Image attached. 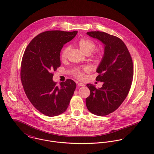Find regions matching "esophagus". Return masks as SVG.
Masks as SVG:
<instances>
[{
	"instance_id": "34e87169",
	"label": "esophagus",
	"mask_w": 154,
	"mask_h": 154,
	"mask_svg": "<svg viewBox=\"0 0 154 154\" xmlns=\"http://www.w3.org/2000/svg\"><path fill=\"white\" fill-rule=\"evenodd\" d=\"M78 86H79V87H85V85L84 84L81 83V82L78 83Z\"/></svg>"
}]
</instances>
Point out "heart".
<instances>
[{
	"label": "heart",
	"instance_id": "1",
	"mask_svg": "<svg viewBox=\"0 0 154 154\" xmlns=\"http://www.w3.org/2000/svg\"><path fill=\"white\" fill-rule=\"evenodd\" d=\"M78 45L85 54H90L95 48L96 45L93 40L88 38H82L78 42ZM70 50V46L69 45H66L63 48L60 53V58L62 60H63L66 59ZM103 55L104 52L102 50H97L94 53V58L96 60H99L102 59ZM88 71L89 68L87 66L84 67L82 69L78 68L75 72V75L79 79H83L84 77V72Z\"/></svg>",
	"mask_w": 154,
	"mask_h": 154
}]
</instances>
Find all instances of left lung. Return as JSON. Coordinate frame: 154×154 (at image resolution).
<instances>
[{
  "mask_svg": "<svg viewBox=\"0 0 154 154\" xmlns=\"http://www.w3.org/2000/svg\"><path fill=\"white\" fill-rule=\"evenodd\" d=\"M104 46V53L97 69L96 81L103 82L100 88L87 85L90 95L86 98L88 110L97 116H104L117 110L126 98L131 87L133 66L130 53L119 38L104 32L87 33Z\"/></svg>",
  "mask_w": 154,
  "mask_h": 154,
  "instance_id": "left-lung-1",
  "label": "left lung"
}]
</instances>
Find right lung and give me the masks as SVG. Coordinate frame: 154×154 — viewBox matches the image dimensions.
<instances>
[{"mask_svg":"<svg viewBox=\"0 0 154 154\" xmlns=\"http://www.w3.org/2000/svg\"><path fill=\"white\" fill-rule=\"evenodd\" d=\"M77 31H47L34 37L28 45L22 57L21 79L28 100L44 115L53 117L64 112L76 87L72 79L53 81L52 72L60 66L63 46L72 40Z\"/></svg>","mask_w":154,"mask_h":154,"instance_id":"obj_1","label":"right lung"}]
</instances>
